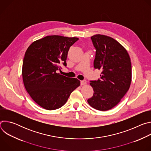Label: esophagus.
I'll list each match as a JSON object with an SVG mask.
<instances>
[{
    "label": "esophagus",
    "mask_w": 151,
    "mask_h": 151,
    "mask_svg": "<svg viewBox=\"0 0 151 151\" xmlns=\"http://www.w3.org/2000/svg\"><path fill=\"white\" fill-rule=\"evenodd\" d=\"M86 83H87V81L86 80H83V81H81V85H86Z\"/></svg>",
    "instance_id": "34e87169"
}]
</instances>
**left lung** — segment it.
Here are the masks:
<instances>
[{
    "label": "left lung",
    "instance_id": "obj_1",
    "mask_svg": "<svg viewBox=\"0 0 151 151\" xmlns=\"http://www.w3.org/2000/svg\"><path fill=\"white\" fill-rule=\"evenodd\" d=\"M91 38L96 50L94 68L102 72L100 79L90 82L94 94L87 101L93 108L106 111L116 106L130 87L131 60L125 48L112 37L97 34Z\"/></svg>",
    "mask_w": 151,
    "mask_h": 151
}]
</instances>
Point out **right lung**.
Listing matches in <instances>:
<instances>
[{"mask_svg":"<svg viewBox=\"0 0 151 151\" xmlns=\"http://www.w3.org/2000/svg\"><path fill=\"white\" fill-rule=\"evenodd\" d=\"M78 39L47 36L34 41L26 51L22 68L24 87L34 101L45 109L60 108L80 85L78 79L57 73L61 64L66 66L69 50Z\"/></svg>","mask_w":151,"mask_h":151,"instance_id":"right-lung-1","label":"right lung"}]
</instances>
